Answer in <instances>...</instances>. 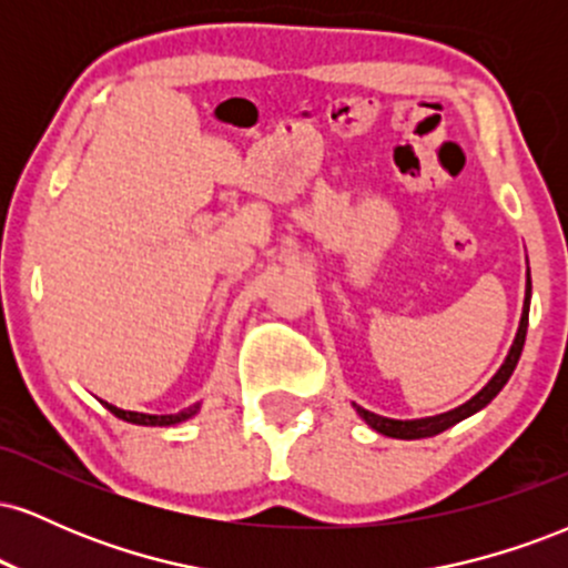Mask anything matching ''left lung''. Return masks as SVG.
<instances>
[{"label": "left lung", "instance_id": "1", "mask_svg": "<svg viewBox=\"0 0 568 568\" xmlns=\"http://www.w3.org/2000/svg\"><path fill=\"white\" fill-rule=\"evenodd\" d=\"M529 304H531V275H529V270H526L524 312H520L518 334H515V338H513L510 352H507L505 363H501L497 374H494L491 379H488L486 387L480 389L478 395H473L467 403H462L459 408H452V410H446V414H438V416H425V419H389V416L374 414V410L357 406V403H352V408L357 410V416H361V419L366 422L371 429H376V433L387 435V438H400V440L433 438V435L443 433V429L454 427L456 422H462V419H467V416L478 414L480 408H486L488 403H491L494 397L499 395V389L505 387L507 379H510V376H513L515 366H518V357H520V352H524V342H526V328H529Z\"/></svg>", "mask_w": 568, "mask_h": 568}]
</instances>
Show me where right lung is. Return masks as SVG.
Instances as JSON below:
<instances>
[{
	"label": "right lung",
	"instance_id": "right-lung-1",
	"mask_svg": "<svg viewBox=\"0 0 568 568\" xmlns=\"http://www.w3.org/2000/svg\"><path fill=\"white\" fill-rule=\"evenodd\" d=\"M202 403H194V406H189L184 410H179V414H141V410H122L112 406V403H106V408L112 410L114 416H120L122 422H130V425H141V427H173V425H181V422L192 419L194 414H197Z\"/></svg>",
	"mask_w": 568,
	"mask_h": 568
}]
</instances>
